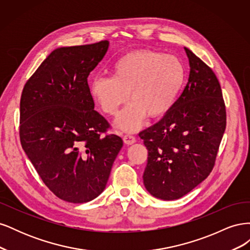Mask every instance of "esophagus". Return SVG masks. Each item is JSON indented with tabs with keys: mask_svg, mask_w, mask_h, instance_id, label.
I'll return each instance as SVG.
<instances>
[{
	"mask_svg": "<svg viewBox=\"0 0 250 250\" xmlns=\"http://www.w3.org/2000/svg\"><path fill=\"white\" fill-rule=\"evenodd\" d=\"M123 141L125 144H127V145H132V144H134L135 141H137V139H135L134 135H132L130 133H127L123 137Z\"/></svg>",
	"mask_w": 250,
	"mask_h": 250,
	"instance_id": "34e87169",
	"label": "esophagus"
}]
</instances>
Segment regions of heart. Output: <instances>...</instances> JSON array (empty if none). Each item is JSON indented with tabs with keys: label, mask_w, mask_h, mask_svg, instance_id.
Returning a JSON list of instances; mask_svg holds the SVG:
<instances>
[{
	"label": "heart",
	"mask_w": 250,
	"mask_h": 250,
	"mask_svg": "<svg viewBox=\"0 0 250 250\" xmlns=\"http://www.w3.org/2000/svg\"><path fill=\"white\" fill-rule=\"evenodd\" d=\"M184 63L174 55L152 50L126 53L112 65V77L97 76L90 81L94 100L104 113L115 116L128 96L132 101L120 113L116 125L122 130H138L148 116L158 119L175 104L184 86Z\"/></svg>",
	"instance_id": "obj_1"
}]
</instances>
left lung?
<instances>
[{"label": "left lung", "mask_w": 250, "mask_h": 250, "mask_svg": "<svg viewBox=\"0 0 250 250\" xmlns=\"http://www.w3.org/2000/svg\"><path fill=\"white\" fill-rule=\"evenodd\" d=\"M190 75L183 93L163 119L139 133L148 150L143 180L163 200L183 197L213 170L226 127V109L215 73L185 48Z\"/></svg>", "instance_id": "left-lung-1"}]
</instances>
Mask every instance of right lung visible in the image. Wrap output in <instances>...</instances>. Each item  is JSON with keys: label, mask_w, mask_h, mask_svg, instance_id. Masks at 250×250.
Segmentation results:
<instances>
[{"label": "right lung", "mask_w": 250, "mask_h": 250, "mask_svg": "<svg viewBox=\"0 0 250 250\" xmlns=\"http://www.w3.org/2000/svg\"><path fill=\"white\" fill-rule=\"evenodd\" d=\"M101 41L53 51L22 88L20 140L43 184L72 203L93 200L123 146L96 111L87 83L108 49Z\"/></svg>", "instance_id": "1"}]
</instances>
